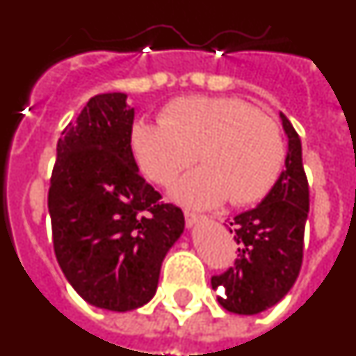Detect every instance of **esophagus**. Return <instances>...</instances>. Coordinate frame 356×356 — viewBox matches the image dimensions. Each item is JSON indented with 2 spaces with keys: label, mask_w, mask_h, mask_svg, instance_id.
Masks as SVG:
<instances>
[{
  "label": "esophagus",
  "mask_w": 356,
  "mask_h": 356,
  "mask_svg": "<svg viewBox=\"0 0 356 356\" xmlns=\"http://www.w3.org/2000/svg\"><path fill=\"white\" fill-rule=\"evenodd\" d=\"M200 221H203V217L197 216V213H194V212H188V210H185V222H187L188 228H193V226Z\"/></svg>",
  "instance_id": "34e87169"
}]
</instances>
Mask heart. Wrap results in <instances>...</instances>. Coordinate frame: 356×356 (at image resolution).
<instances>
[{
	"mask_svg": "<svg viewBox=\"0 0 356 356\" xmlns=\"http://www.w3.org/2000/svg\"><path fill=\"white\" fill-rule=\"evenodd\" d=\"M140 171L169 185L194 160L203 168L172 187V196L191 207L251 205L269 194L285 160L278 124L235 97L188 96L160 112V122L137 121L130 135Z\"/></svg>",
	"mask_w": 356,
	"mask_h": 356,
	"instance_id": "b5f03b06",
	"label": "heart"
}]
</instances>
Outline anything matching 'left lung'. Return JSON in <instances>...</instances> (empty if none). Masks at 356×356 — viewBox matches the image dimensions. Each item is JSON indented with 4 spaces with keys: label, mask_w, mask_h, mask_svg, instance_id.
Here are the masks:
<instances>
[{
    "label": "left lung",
    "mask_w": 356,
    "mask_h": 356,
    "mask_svg": "<svg viewBox=\"0 0 356 356\" xmlns=\"http://www.w3.org/2000/svg\"><path fill=\"white\" fill-rule=\"evenodd\" d=\"M289 139L285 169L262 203L229 222L238 244L235 266L212 276L217 301L228 312L254 316L284 300L300 275L305 222L308 217V181L301 159V140L280 112Z\"/></svg>",
    "instance_id": "1"
}]
</instances>
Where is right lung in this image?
<instances>
[{"instance_id":"1","label":"right lung","mask_w":356,"mask_h":356,"mask_svg":"<svg viewBox=\"0 0 356 356\" xmlns=\"http://www.w3.org/2000/svg\"><path fill=\"white\" fill-rule=\"evenodd\" d=\"M127 97L97 94L64 128L48 194L62 273L87 303L112 312L155 296L163 259L185 228L184 212L160 203L139 175Z\"/></svg>"}]
</instances>
